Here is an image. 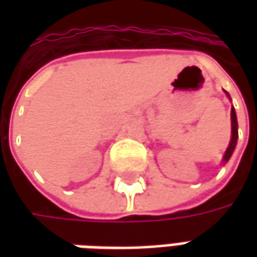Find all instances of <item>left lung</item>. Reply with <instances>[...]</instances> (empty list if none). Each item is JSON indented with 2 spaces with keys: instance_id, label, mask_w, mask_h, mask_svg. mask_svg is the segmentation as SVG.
Returning a JSON list of instances; mask_svg holds the SVG:
<instances>
[{
  "instance_id": "8db88e82",
  "label": "left lung",
  "mask_w": 257,
  "mask_h": 257,
  "mask_svg": "<svg viewBox=\"0 0 257 257\" xmlns=\"http://www.w3.org/2000/svg\"><path fill=\"white\" fill-rule=\"evenodd\" d=\"M231 140H230V145L227 147L226 154H224V161H228L230 157H231L232 151L235 149V145H237L238 139V123H237V115H235V110L234 107L231 108Z\"/></svg>"
}]
</instances>
